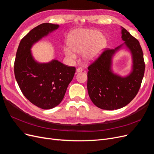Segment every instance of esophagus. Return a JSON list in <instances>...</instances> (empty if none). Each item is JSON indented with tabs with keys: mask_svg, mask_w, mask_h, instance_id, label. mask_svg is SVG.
Returning <instances> with one entry per match:
<instances>
[{
	"mask_svg": "<svg viewBox=\"0 0 154 154\" xmlns=\"http://www.w3.org/2000/svg\"><path fill=\"white\" fill-rule=\"evenodd\" d=\"M82 71H83V69L82 67H79L76 69L77 72H82Z\"/></svg>",
	"mask_w": 154,
	"mask_h": 154,
	"instance_id": "esophagus-1",
	"label": "esophagus"
}]
</instances>
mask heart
<instances>
[{
  "instance_id": "b5f03b06",
  "label": "heart",
  "mask_w": 154,
  "mask_h": 154,
  "mask_svg": "<svg viewBox=\"0 0 154 154\" xmlns=\"http://www.w3.org/2000/svg\"><path fill=\"white\" fill-rule=\"evenodd\" d=\"M69 46L63 48V52L71 60H74L76 54L84 53L87 61L96 59L106 46V40L101 32L87 29L74 32L68 40Z\"/></svg>"
}]
</instances>
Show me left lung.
I'll use <instances>...</instances> for the list:
<instances>
[{"label":"left lung","instance_id":"left-lung-1","mask_svg":"<svg viewBox=\"0 0 154 154\" xmlns=\"http://www.w3.org/2000/svg\"><path fill=\"white\" fill-rule=\"evenodd\" d=\"M122 38L132 55V71L121 77L111 71L112 57L122 45L106 48L88 67L87 90L92 103L100 109L116 110L128 105L140 88L145 69L143 53L139 41L122 27Z\"/></svg>","mask_w":154,"mask_h":154}]
</instances>
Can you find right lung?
Segmentation results:
<instances>
[{
    "mask_svg": "<svg viewBox=\"0 0 154 154\" xmlns=\"http://www.w3.org/2000/svg\"><path fill=\"white\" fill-rule=\"evenodd\" d=\"M58 27L44 23L31 30L21 40L14 63L15 78L22 94L31 103L42 109H53L60 103L76 72L74 67L57 60L39 63L31 55L32 44Z\"/></svg>",
    "mask_w": 154,
    "mask_h": 154,
    "instance_id": "add662e5",
    "label": "right lung"
}]
</instances>
